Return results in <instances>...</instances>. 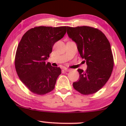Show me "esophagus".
<instances>
[{"mask_svg":"<svg viewBox=\"0 0 126 126\" xmlns=\"http://www.w3.org/2000/svg\"><path fill=\"white\" fill-rule=\"evenodd\" d=\"M64 70H65V71H66V72H69V71H70V70H71V69H67V68H64Z\"/></svg>","mask_w":126,"mask_h":126,"instance_id":"obj_1","label":"esophagus"}]
</instances>
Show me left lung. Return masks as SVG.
<instances>
[{"instance_id": "8db88e82", "label": "left lung", "mask_w": 126, "mask_h": 126, "mask_svg": "<svg viewBox=\"0 0 126 126\" xmlns=\"http://www.w3.org/2000/svg\"><path fill=\"white\" fill-rule=\"evenodd\" d=\"M67 33L87 64L86 71L78 69L79 79L73 82V88L83 95L94 94L104 86L112 73L114 59L110 42L102 31L87 26L67 27Z\"/></svg>"}]
</instances>
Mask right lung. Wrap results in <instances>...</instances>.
Instances as JSON below:
<instances>
[{
  "instance_id": "right-lung-1",
  "label": "right lung",
  "mask_w": 126,
  "mask_h": 126,
  "mask_svg": "<svg viewBox=\"0 0 126 126\" xmlns=\"http://www.w3.org/2000/svg\"><path fill=\"white\" fill-rule=\"evenodd\" d=\"M66 27H38L25 33L16 52L15 65L20 80L30 91L44 95L54 89L61 74L60 67H53L46 60L53 45L64 37Z\"/></svg>"
}]
</instances>
